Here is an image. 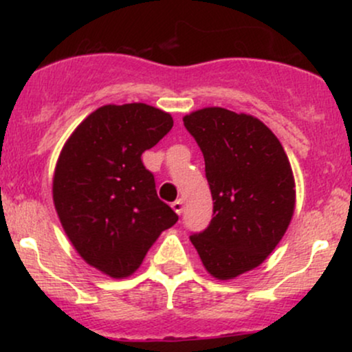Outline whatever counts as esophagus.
<instances>
[{
    "label": "esophagus",
    "instance_id": "esophagus-1",
    "mask_svg": "<svg viewBox=\"0 0 352 352\" xmlns=\"http://www.w3.org/2000/svg\"><path fill=\"white\" fill-rule=\"evenodd\" d=\"M172 208H173V212L177 213V215H182V212H184V200L179 199V200L173 201Z\"/></svg>",
    "mask_w": 352,
    "mask_h": 352
}]
</instances>
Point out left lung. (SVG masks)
Here are the masks:
<instances>
[{
    "instance_id": "8db88e82",
    "label": "left lung",
    "mask_w": 352,
    "mask_h": 352,
    "mask_svg": "<svg viewBox=\"0 0 352 352\" xmlns=\"http://www.w3.org/2000/svg\"><path fill=\"white\" fill-rule=\"evenodd\" d=\"M205 159L213 218L190 236L207 272L233 280L276 248L294 212L292 165L276 135L256 117L205 107L184 117Z\"/></svg>"
}]
</instances>
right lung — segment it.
Masks as SVG:
<instances>
[{"instance_id":"obj_1","label":"right lung","mask_w":352,"mask_h":352,"mask_svg":"<svg viewBox=\"0 0 352 352\" xmlns=\"http://www.w3.org/2000/svg\"><path fill=\"white\" fill-rule=\"evenodd\" d=\"M172 125L170 114L147 104H109L89 114L60 151L52 179L60 225L82 260L111 278L131 276L179 220L140 159Z\"/></svg>"}]
</instances>
